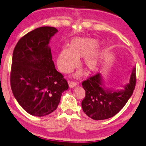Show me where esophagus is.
I'll use <instances>...</instances> for the list:
<instances>
[{
	"mask_svg": "<svg viewBox=\"0 0 146 146\" xmlns=\"http://www.w3.org/2000/svg\"><path fill=\"white\" fill-rule=\"evenodd\" d=\"M68 83H69V87L70 88H73V87H74L77 85V83L74 81H69Z\"/></svg>",
	"mask_w": 146,
	"mask_h": 146,
	"instance_id": "obj_1",
	"label": "esophagus"
}]
</instances>
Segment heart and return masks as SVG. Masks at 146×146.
Instances as JSON below:
<instances>
[{
    "mask_svg": "<svg viewBox=\"0 0 146 146\" xmlns=\"http://www.w3.org/2000/svg\"><path fill=\"white\" fill-rule=\"evenodd\" d=\"M98 41L88 37H76L72 39L70 48H63L57 55V66L60 71L69 74L79 65L83 57V65L89 72L99 70L102 62L103 50L96 47ZM79 73L77 74V75Z\"/></svg>",
    "mask_w": 146,
    "mask_h": 146,
    "instance_id": "b5f03b06",
    "label": "heart"
}]
</instances>
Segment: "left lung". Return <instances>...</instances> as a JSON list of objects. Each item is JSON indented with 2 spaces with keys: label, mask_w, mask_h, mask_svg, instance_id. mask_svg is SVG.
Masks as SVG:
<instances>
[{
  "label": "left lung",
  "mask_w": 146,
  "mask_h": 146,
  "mask_svg": "<svg viewBox=\"0 0 146 146\" xmlns=\"http://www.w3.org/2000/svg\"><path fill=\"white\" fill-rule=\"evenodd\" d=\"M136 85V71L133 69L129 83L121 90H106L99 73L83 80L85 97L82 108L87 116L95 119H109L118 113L131 98Z\"/></svg>",
  "instance_id": "8db88e82"
}]
</instances>
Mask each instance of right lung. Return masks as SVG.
<instances>
[{"instance_id":"1","label":"right lung","mask_w":146,"mask_h":146,"mask_svg":"<svg viewBox=\"0 0 146 146\" xmlns=\"http://www.w3.org/2000/svg\"><path fill=\"white\" fill-rule=\"evenodd\" d=\"M58 30L34 29L20 39L13 50L10 83L15 98L29 114L47 115L56 110L68 83L56 71L48 44Z\"/></svg>"}]
</instances>
